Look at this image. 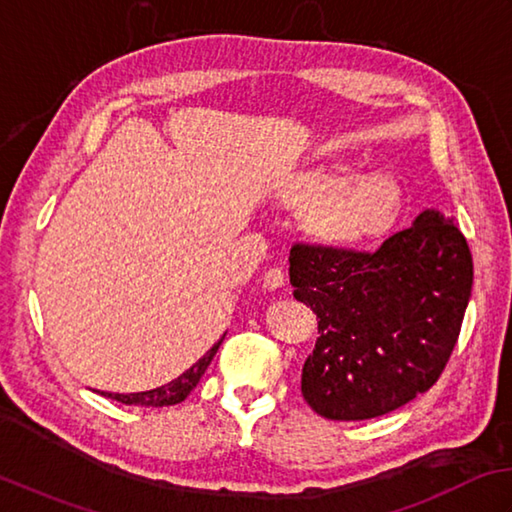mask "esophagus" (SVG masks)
Segmentation results:
<instances>
[{
	"mask_svg": "<svg viewBox=\"0 0 512 512\" xmlns=\"http://www.w3.org/2000/svg\"><path fill=\"white\" fill-rule=\"evenodd\" d=\"M263 287L265 289H280L285 287V271L280 267H271L263 274Z\"/></svg>",
	"mask_w": 512,
	"mask_h": 512,
	"instance_id": "34e87169",
	"label": "esophagus"
}]
</instances>
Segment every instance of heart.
Returning a JSON list of instances; mask_svg holds the SVG:
<instances>
[{
  "label": "heart",
  "instance_id": "b5f03b06",
  "mask_svg": "<svg viewBox=\"0 0 512 512\" xmlns=\"http://www.w3.org/2000/svg\"><path fill=\"white\" fill-rule=\"evenodd\" d=\"M280 201L305 207V229L329 245H362L375 241L398 223L404 187L384 170L347 174L340 163L305 168L280 185Z\"/></svg>",
  "mask_w": 512,
  "mask_h": 512
}]
</instances>
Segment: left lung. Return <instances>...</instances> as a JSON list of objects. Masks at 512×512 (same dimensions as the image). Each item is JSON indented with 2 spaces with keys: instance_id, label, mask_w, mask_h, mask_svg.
<instances>
[{
  "instance_id": "1",
  "label": "left lung",
  "mask_w": 512,
  "mask_h": 512,
  "mask_svg": "<svg viewBox=\"0 0 512 512\" xmlns=\"http://www.w3.org/2000/svg\"><path fill=\"white\" fill-rule=\"evenodd\" d=\"M289 283L318 318L300 382L307 404L329 420H369L442 375L471 298L473 258L460 227L426 210L375 252L294 243Z\"/></svg>"
}]
</instances>
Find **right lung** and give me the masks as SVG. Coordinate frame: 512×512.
I'll use <instances>...</instances> for the list:
<instances>
[{
  "mask_svg": "<svg viewBox=\"0 0 512 512\" xmlns=\"http://www.w3.org/2000/svg\"><path fill=\"white\" fill-rule=\"evenodd\" d=\"M223 338L218 340L201 360L192 364V367L187 369L185 373H181L179 378L168 382V384H163V387H159V389L141 391V393H125V395L123 393H101V395H106V398L117 400V402L128 404V406H172V404H179L194 391L198 380L203 378V373H205L207 367H210V362L216 356L218 347H221Z\"/></svg>",
  "mask_w": 512,
  "mask_h": 512,
  "instance_id": "1",
  "label": "right lung"
}]
</instances>
